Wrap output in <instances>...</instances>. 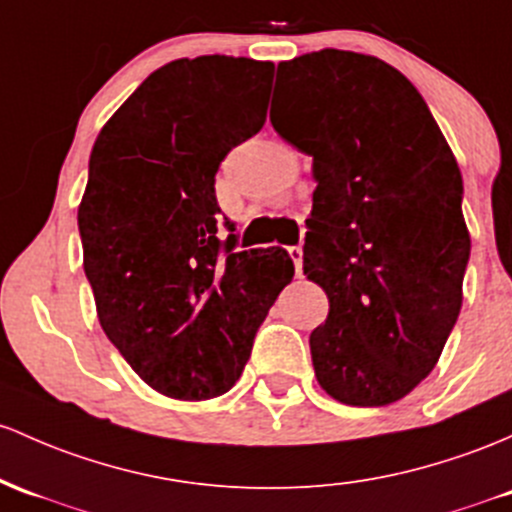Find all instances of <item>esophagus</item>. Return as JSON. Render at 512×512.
I'll list each match as a JSON object with an SVG mask.
<instances>
[{"instance_id":"obj_1","label":"esophagus","mask_w":512,"mask_h":512,"mask_svg":"<svg viewBox=\"0 0 512 512\" xmlns=\"http://www.w3.org/2000/svg\"><path fill=\"white\" fill-rule=\"evenodd\" d=\"M289 257L294 260V267H296V274L301 277V269H303V250L301 245H291L289 247Z\"/></svg>"}]
</instances>
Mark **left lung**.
<instances>
[{
	"instance_id": "8db88e82",
	"label": "left lung",
	"mask_w": 512,
	"mask_h": 512,
	"mask_svg": "<svg viewBox=\"0 0 512 512\" xmlns=\"http://www.w3.org/2000/svg\"><path fill=\"white\" fill-rule=\"evenodd\" d=\"M279 80L269 121L318 182L303 245V274L330 301L308 340L318 384L347 406H389L435 369L462 308V172L384 60L325 48L279 65Z\"/></svg>"
}]
</instances>
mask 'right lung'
Masks as SVG:
<instances>
[{
	"mask_svg": "<svg viewBox=\"0 0 512 512\" xmlns=\"http://www.w3.org/2000/svg\"><path fill=\"white\" fill-rule=\"evenodd\" d=\"M272 63L226 55L160 67L101 128L77 226L106 338L155 391L226 393L294 277L282 247L218 238L216 172L267 116Z\"/></svg>",
	"mask_w": 512,
	"mask_h": 512,
	"instance_id": "add662e5",
	"label": "right lung"
}]
</instances>
